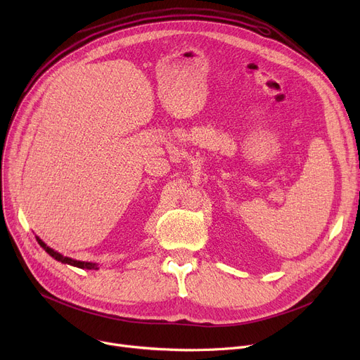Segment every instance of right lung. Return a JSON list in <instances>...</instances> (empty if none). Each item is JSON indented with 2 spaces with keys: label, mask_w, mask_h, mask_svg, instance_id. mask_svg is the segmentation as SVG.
<instances>
[{
  "label": "right lung",
  "mask_w": 360,
  "mask_h": 360,
  "mask_svg": "<svg viewBox=\"0 0 360 360\" xmlns=\"http://www.w3.org/2000/svg\"><path fill=\"white\" fill-rule=\"evenodd\" d=\"M36 240L39 242V245L41 247L51 255V257H53L55 259H58V261H61V262H65V264H71V266H74V267H79V269H87V270H91V269H96V264H91V262H84V261H77V259H71V258H68V257H64V255H61V254H58V252H55L53 250H51L49 247H46V245L39 239V238H36Z\"/></svg>",
  "instance_id": "right-lung-1"
}]
</instances>
